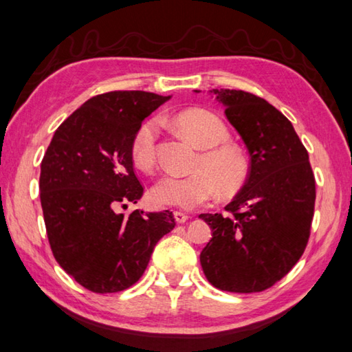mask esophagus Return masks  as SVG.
Wrapping results in <instances>:
<instances>
[{
    "instance_id": "1",
    "label": "esophagus",
    "mask_w": 352,
    "mask_h": 352,
    "mask_svg": "<svg viewBox=\"0 0 352 352\" xmlns=\"http://www.w3.org/2000/svg\"><path fill=\"white\" fill-rule=\"evenodd\" d=\"M174 218H175V221H177L178 224H183V223H186V221H188V219H189V217L186 215V213L178 212V210L174 212Z\"/></svg>"
}]
</instances>
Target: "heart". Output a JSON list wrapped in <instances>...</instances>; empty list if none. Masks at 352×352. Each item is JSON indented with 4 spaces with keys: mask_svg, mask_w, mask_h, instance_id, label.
Here are the masks:
<instances>
[{
    "mask_svg": "<svg viewBox=\"0 0 352 352\" xmlns=\"http://www.w3.org/2000/svg\"><path fill=\"white\" fill-rule=\"evenodd\" d=\"M172 125L203 149L189 175L164 174L153 188V199L163 206L195 209L217 197L233 195L243 188L249 175V163L236 144L229 143L226 123L208 109L190 108L172 117ZM158 122L144 120L135 131L131 155L137 168L151 170L157 158Z\"/></svg>",
    "mask_w": 352,
    "mask_h": 352,
    "instance_id": "obj_1",
    "label": "heart"
}]
</instances>
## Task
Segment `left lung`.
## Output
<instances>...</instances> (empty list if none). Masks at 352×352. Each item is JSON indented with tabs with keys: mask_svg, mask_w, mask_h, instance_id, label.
Masks as SVG:
<instances>
[{
	"mask_svg": "<svg viewBox=\"0 0 352 352\" xmlns=\"http://www.w3.org/2000/svg\"><path fill=\"white\" fill-rule=\"evenodd\" d=\"M195 93H199L195 89ZM226 107L250 155L247 182L227 213H201L212 238L199 254L206 278L232 293L270 288L304 253L314 215L316 182L292 122L243 89H210Z\"/></svg>",
	"mask_w": 352,
	"mask_h": 352,
	"instance_id": "1",
	"label": "left lung"
}]
</instances>
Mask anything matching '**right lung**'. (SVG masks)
Here are the masks:
<instances>
[{
    "instance_id": "1",
    "label": "right lung",
    "mask_w": 352,
    "mask_h": 352,
    "mask_svg": "<svg viewBox=\"0 0 352 352\" xmlns=\"http://www.w3.org/2000/svg\"><path fill=\"white\" fill-rule=\"evenodd\" d=\"M169 99L148 91L94 96L48 144L39 177L48 243L58 264L89 292L134 285L155 244L175 227L169 210L119 213L143 195L131 155L135 131Z\"/></svg>"
}]
</instances>
